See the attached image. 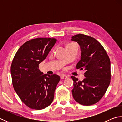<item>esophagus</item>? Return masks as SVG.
<instances>
[{
    "instance_id": "1",
    "label": "esophagus",
    "mask_w": 122,
    "mask_h": 122,
    "mask_svg": "<svg viewBox=\"0 0 122 122\" xmlns=\"http://www.w3.org/2000/svg\"><path fill=\"white\" fill-rule=\"evenodd\" d=\"M68 77L66 75H64V74H62V75H61L60 76V78L61 79H66V78H67Z\"/></svg>"
}]
</instances>
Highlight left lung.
Wrapping results in <instances>:
<instances>
[{
    "label": "left lung",
    "mask_w": 122,
    "mask_h": 122,
    "mask_svg": "<svg viewBox=\"0 0 122 122\" xmlns=\"http://www.w3.org/2000/svg\"><path fill=\"white\" fill-rule=\"evenodd\" d=\"M71 40L77 42L81 48V59L76 68L86 71L82 81L71 76L73 98L80 104L91 106L102 98L110 84V59L102 45L92 37L78 34Z\"/></svg>",
    "instance_id": "left-lung-1"
}]
</instances>
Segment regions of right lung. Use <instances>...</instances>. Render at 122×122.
<instances>
[{
    "instance_id": "add662e5",
    "label": "right lung",
    "mask_w": 122,
    "mask_h": 122,
    "mask_svg": "<svg viewBox=\"0 0 122 122\" xmlns=\"http://www.w3.org/2000/svg\"><path fill=\"white\" fill-rule=\"evenodd\" d=\"M57 40L39 38L27 41L16 51L11 74L13 88L29 108L41 110L48 107L60 77L56 74H44L39 65L46 58Z\"/></svg>"
}]
</instances>
